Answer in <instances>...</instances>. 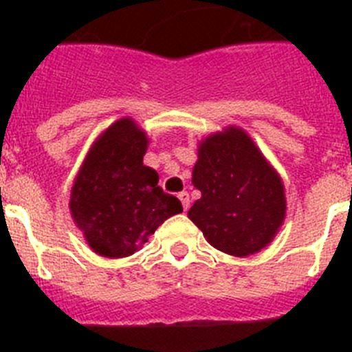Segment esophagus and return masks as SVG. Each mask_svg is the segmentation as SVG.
I'll use <instances>...</instances> for the list:
<instances>
[{
	"mask_svg": "<svg viewBox=\"0 0 352 352\" xmlns=\"http://www.w3.org/2000/svg\"><path fill=\"white\" fill-rule=\"evenodd\" d=\"M178 199L182 201L183 204V210H188L190 208V195H188V192H179L178 194Z\"/></svg>",
	"mask_w": 352,
	"mask_h": 352,
	"instance_id": "esophagus-1",
	"label": "esophagus"
}]
</instances>
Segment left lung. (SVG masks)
Listing matches in <instances>:
<instances>
[{
    "mask_svg": "<svg viewBox=\"0 0 352 352\" xmlns=\"http://www.w3.org/2000/svg\"><path fill=\"white\" fill-rule=\"evenodd\" d=\"M192 183L201 199L188 210V219L223 254H257L284 223L287 204L280 174L239 126L199 142Z\"/></svg>",
    "mask_w": 352,
    "mask_h": 352,
    "instance_id": "left-lung-1",
    "label": "left lung"
}]
</instances>
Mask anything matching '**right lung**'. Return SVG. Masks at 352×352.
Wrapping results in <instances>:
<instances>
[{
  "label": "right lung",
  "mask_w": 352,
  "mask_h": 352,
  "mask_svg": "<svg viewBox=\"0 0 352 352\" xmlns=\"http://www.w3.org/2000/svg\"><path fill=\"white\" fill-rule=\"evenodd\" d=\"M149 139L132 120L121 118L96 138L74 179L70 214L95 254L129 257L182 203L158 186L157 170L142 164Z\"/></svg>",
  "instance_id": "add662e5"
}]
</instances>
